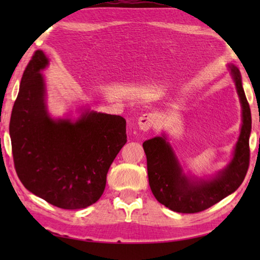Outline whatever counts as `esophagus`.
<instances>
[{"instance_id": "34e87169", "label": "esophagus", "mask_w": 260, "mask_h": 260, "mask_svg": "<svg viewBox=\"0 0 260 260\" xmlns=\"http://www.w3.org/2000/svg\"><path fill=\"white\" fill-rule=\"evenodd\" d=\"M155 119L156 117L153 113H144L139 118V127L144 132L149 131L153 125V122H155Z\"/></svg>"}]
</instances>
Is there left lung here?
I'll return each mask as SVG.
<instances>
[{"label": "left lung", "mask_w": 260, "mask_h": 260, "mask_svg": "<svg viewBox=\"0 0 260 260\" xmlns=\"http://www.w3.org/2000/svg\"><path fill=\"white\" fill-rule=\"evenodd\" d=\"M237 94L242 104L241 134L234 157L217 178L210 181H191L182 174L172 148L165 136H158L143 143L147 156L149 186L156 200L170 210L180 213H197L211 208L239 188L248 172L250 162L249 138L251 133V111L246 101L241 74L234 65L231 67Z\"/></svg>", "instance_id": "obj_1"}]
</instances>
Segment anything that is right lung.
<instances>
[{"mask_svg":"<svg viewBox=\"0 0 260 260\" xmlns=\"http://www.w3.org/2000/svg\"><path fill=\"white\" fill-rule=\"evenodd\" d=\"M47 65L37 50L21 78L9 127L15 169L24 187L48 203L85 209L102 196L110 166L127 141L126 120L94 111L74 124L52 120L40 74Z\"/></svg>","mask_w":260,"mask_h":260,"instance_id":"add662e5","label":"right lung"}]
</instances>
